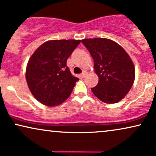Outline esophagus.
Masks as SVG:
<instances>
[{
    "mask_svg": "<svg viewBox=\"0 0 156 156\" xmlns=\"http://www.w3.org/2000/svg\"><path fill=\"white\" fill-rule=\"evenodd\" d=\"M87 73L86 72H84L82 74H80V76H81V77H82V78H84L87 76Z\"/></svg>",
    "mask_w": 156,
    "mask_h": 156,
    "instance_id": "esophagus-1",
    "label": "esophagus"
}]
</instances>
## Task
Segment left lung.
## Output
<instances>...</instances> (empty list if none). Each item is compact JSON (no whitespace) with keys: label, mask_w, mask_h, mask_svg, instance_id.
I'll return each instance as SVG.
<instances>
[{"label":"left lung","mask_w":156,"mask_h":156,"mask_svg":"<svg viewBox=\"0 0 156 156\" xmlns=\"http://www.w3.org/2000/svg\"><path fill=\"white\" fill-rule=\"evenodd\" d=\"M82 42L94 60V72L99 77L97 86L91 88L93 94L108 104L122 100L135 80V66L130 56L108 38H84Z\"/></svg>","instance_id":"1"}]
</instances>
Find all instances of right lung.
<instances>
[{"mask_svg":"<svg viewBox=\"0 0 156 156\" xmlns=\"http://www.w3.org/2000/svg\"><path fill=\"white\" fill-rule=\"evenodd\" d=\"M80 40H51L41 44L27 64L26 79L31 94L42 104L54 107L65 101L77 77L72 76L66 60Z\"/></svg>","mask_w":156,"mask_h":156,"instance_id":"add662e5","label":"right lung"}]
</instances>
